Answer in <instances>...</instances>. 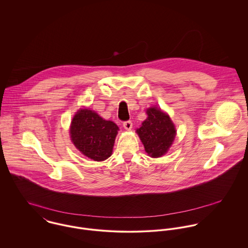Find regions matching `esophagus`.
Listing matches in <instances>:
<instances>
[{
	"mask_svg": "<svg viewBox=\"0 0 248 248\" xmlns=\"http://www.w3.org/2000/svg\"><path fill=\"white\" fill-rule=\"evenodd\" d=\"M123 127H124V129H125V130L130 131V130L133 128V122H132L131 120L125 121V122L123 123Z\"/></svg>",
	"mask_w": 248,
	"mask_h": 248,
	"instance_id": "esophagus-1",
	"label": "esophagus"
}]
</instances>
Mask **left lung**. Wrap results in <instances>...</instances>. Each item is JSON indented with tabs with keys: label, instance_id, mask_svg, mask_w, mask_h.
Wrapping results in <instances>:
<instances>
[{
	"label": "left lung",
	"instance_id": "8db88e82",
	"mask_svg": "<svg viewBox=\"0 0 248 248\" xmlns=\"http://www.w3.org/2000/svg\"><path fill=\"white\" fill-rule=\"evenodd\" d=\"M148 117L137 130L146 153L151 157H160L165 155L175 140L177 131L170 116L160 108H147Z\"/></svg>",
	"mask_w": 248,
	"mask_h": 248
}]
</instances>
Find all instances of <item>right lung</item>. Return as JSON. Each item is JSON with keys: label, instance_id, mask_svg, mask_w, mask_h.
<instances>
[{"label": "right lung", "instance_id": "1", "mask_svg": "<svg viewBox=\"0 0 248 248\" xmlns=\"http://www.w3.org/2000/svg\"><path fill=\"white\" fill-rule=\"evenodd\" d=\"M118 127L94 110L79 109L72 118L70 135L74 146L87 157L103 161L112 153Z\"/></svg>", "mask_w": 248, "mask_h": 248}]
</instances>
